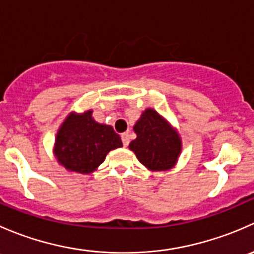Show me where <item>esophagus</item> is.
<instances>
[{
	"label": "esophagus",
	"mask_w": 254,
	"mask_h": 254,
	"mask_svg": "<svg viewBox=\"0 0 254 254\" xmlns=\"http://www.w3.org/2000/svg\"><path fill=\"white\" fill-rule=\"evenodd\" d=\"M122 141H123V145H124V146L129 145L130 137H129V134H127V132H124V134H122Z\"/></svg>",
	"instance_id": "esophagus-1"
}]
</instances>
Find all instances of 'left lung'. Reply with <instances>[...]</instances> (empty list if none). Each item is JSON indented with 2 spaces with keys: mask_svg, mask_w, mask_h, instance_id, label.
Masks as SVG:
<instances>
[{
  "mask_svg": "<svg viewBox=\"0 0 254 254\" xmlns=\"http://www.w3.org/2000/svg\"><path fill=\"white\" fill-rule=\"evenodd\" d=\"M134 131L136 139L129 148L147 170L160 172L175 167L182 152V139L167 119L147 108L135 123Z\"/></svg>",
  "mask_w": 254,
  "mask_h": 254,
  "instance_id": "1",
  "label": "left lung"
}]
</instances>
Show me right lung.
<instances>
[{
    "label": "right lung",
    "mask_w": 254,
    "mask_h": 254,
    "mask_svg": "<svg viewBox=\"0 0 254 254\" xmlns=\"http://www.w3.org/2000/svg\"><path fill=\"white\" fill-rule=\"evenodd\" d=\"M122 146V139L111 125L93 119L92 109L71 112L58 130L54 156L68 172L89 175L103 163L109 151Z\"/></svg>",
    "instance_id": "add662e5"
}]
</instances>
